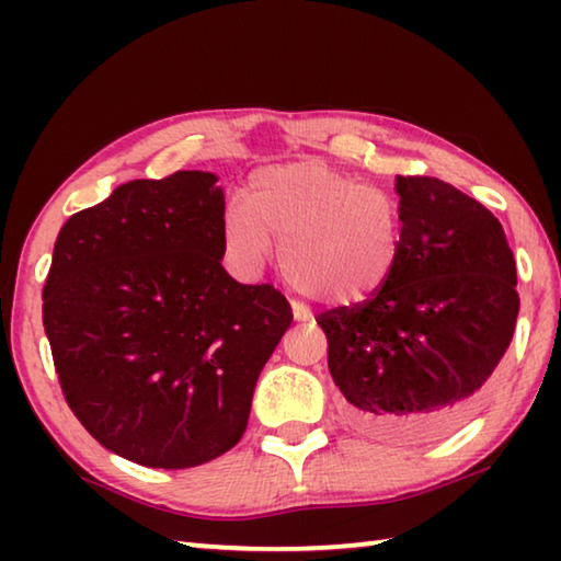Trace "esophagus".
Instances as JSON below:
<instances>
[{
	"instance_id": "1",
	"label": "esophagus",
	"mask_w": 561,
	"mask_h": 561,
	"mask_svg": "<svg viewBox=\"0 0 561 561\" xmlns=\"http://www.w3.org/2000/svg\"><path fill=\"white\" fill-rule=\"evenodd\" d=\"M291 311H294V321H309L311 319V314L301 307V304H291Z\"/></svg>"
}]
</instances>
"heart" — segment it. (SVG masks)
Segmentation results:
<instances>
[{"instance_id": "obj_1", "label": "heart", "mask_w": 561, "mask_h": 561, "mask_svg": "<svg viewBox=\"0 0 561 561\" xmlns=\"http://www.w3.org/2000/svg\"><path fill=\"white\" fill-rule=\"evenodd\" d=\"M247 197H232L225 207L227 252L254 270L277 240L284 277L314 301L348 307L368 299L401 257L403 217L396 197L336 168L317 160L264 168Z\"/></svg>"}]
</instances>
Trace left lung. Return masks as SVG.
Masks as SVG:
<instances>
[{"label":"left lung","mask_w":561,"mask_h":561,"mask_svg":"<svg viewBox=\"0 0 561 561\" xmlns=\"http://www.w3.org/2000/svg\"><path fill=\"white\" fill-rule=\"evenodd\" d=\"M403 250L371 299L324 311L329 371L354 428L428 443L468 421L515 334L519 297L505 230L450 183L398 175Z\"/></svg>","instance_id":"1"}]
</instances>
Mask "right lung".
<instances>
[{
    "mask_svg": "<svg viewBox=\"0 0 561 561\" xmlns=\"http://www.w3.org/2000/svg\"><path fill=\"white\" fill-rule=\"evenodd\" d=\"M215 173L130 180L71 215L44 284L66 403L103 448L195 468L240 443L257 378L291 324L270 284L222 267Z\"/></svg>",
    "mask_w": 561,
    "mask_h": 561,
    "instance_id": "right-lung-1",
    "label": "right lung"
}]
</instances>
